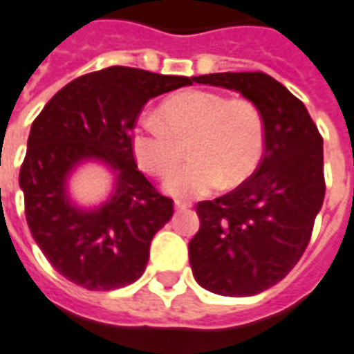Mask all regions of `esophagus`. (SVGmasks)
<instances>
[{
	"instance_id": "1",
	"label": "esophagus",
	"mask_w": 354,
	"mask_h": 354,
	"mask_svg": "<svg viewBox=\"0 0 354 354\" xmlns=\"http://www.w3.org/2000/svg\"><path fill=\"white\" fill-rule=\"evenodd\" d=\"M174 208H176V210H187V208H191V203H184V201H176V203H174Z\"/></svg>"
}]
</instances>
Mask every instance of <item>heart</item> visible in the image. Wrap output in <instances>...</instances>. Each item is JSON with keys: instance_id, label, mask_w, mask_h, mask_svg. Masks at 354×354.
I'll return each instance as SVG.
<instances>
[{"instance_id": "b5f03b06", "label": "heart", "mask_w": 354, "mask_h": 354, "mask_svg": "<svg viewBox=\"0 0 354 354\" xmlns=\"http://www.w3.org/2000/svg\"><path fill=\"white\" fill-rule=\"evenodd\" d=\"M187 142L189 163L165 182L180 198L201 197L221 184H242L255 172L264 151V124L257 106L206 90H187L161 104V120L144 114L131 133V150L146 172L167 176Z\"/></svg>"}]
</instances>
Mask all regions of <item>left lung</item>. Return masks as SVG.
Listing matches in <instances>:
<instances>
[{
	"label": "left lung",
	"instance_id": "8db88e82",
	"mask_svg": "<svg viewBox=\"0 0 354 354\" xmlns=\"http://www.w3.org/2000/svg\"><path fill=\"white\" fill-rule=\"evenodd\" d=\"M193 82L242 93L264 124V156L243 184L197 204L189 242L197 283L253 297L281 281L308 248L324 201L323 137L300 99L266 73H212Z\"/></svg>",
	"mask_w": 354,
	"mask_h": 354
}]
</instances>
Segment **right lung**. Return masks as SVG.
Masks as SVG:
<instances>
[{
    "label": "right lung",
    "mask_w": 354,
    "mask_h": 354,
    "mask_svg": "<svg viewBox=\"0 0 354 354\" xmlns=\"http://www.w3.org/2000/svg\"><path fill=\"white\" fill-rule=\"evenodd\" d=\"M193 78L133 67H106L75 78L31 124L20 169L26 221L44 257L88 290L137 281L151 238L174 210L137 169L131 133L151 97L191 86ZM106 164L117 182L111 198L86 211L70 201L66 180L78 164Z\"/></svg>",
    "instance_id": "1"
}]
</instances>
